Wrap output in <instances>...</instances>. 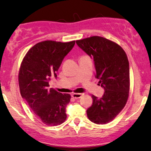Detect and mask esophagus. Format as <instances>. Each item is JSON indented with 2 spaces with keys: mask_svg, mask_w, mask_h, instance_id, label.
Listing matches in <instances>:
<instances>
[{
  "mask_svg": "<svg viewBox=\"0 0 151 151\" xmlns=\"http://www.w3.org/2000/svg\"><path fill=\"white\" fill-rule=\"evenodd\" d=\"M83 95V93H73L71 94V96L75 99H80Z\"/></svg>",
  "mask_w": 151,
  "mask_h": 151,
  "instance_id": "1",
  "label": "esophagus"
}]
</instances>
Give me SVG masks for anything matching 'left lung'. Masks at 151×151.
Returning <instances> with one entry per match:
<instances>
[{
  "label": "left lung",
  "instance_id": "left-lung-1",
  "mask_svg": "<svg viewBox=\"0 0 151 151\" xmlns=\"http://www.w3.org/2000/svg\"><path fill=\"white\" fill-rule=\"evenodd\" d=\"M93 58L96 78L104 89L100 99L92 94L93 104L86 114L91 122L104 124L112 121L126 104L130 90L129 63L121 46L99 36L76 40Z\"/></svg>",
  "mask_w": 151,
  "mask_h": 151
}]
</instances>
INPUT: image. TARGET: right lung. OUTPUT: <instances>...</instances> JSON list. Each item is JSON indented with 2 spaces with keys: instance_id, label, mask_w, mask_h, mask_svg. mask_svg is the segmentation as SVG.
<instances>
[{
  "instance_id": "obj_1",
  "label": "right lung",
  "mask_w": 151,
  "mask_h": 151,
  "mask_svg": "<svg viewBox=\"0 0 151 151\" xmlns=\"http://www.w3.org/2000/svg\"><path fill=\"white\" fill-rule=\"evenodd\" d=\"M75 41L45 40L33 46L22 59L19 72L20 94L35 114L48 126H57L66 119L69 94L48 88L51 76L57 78L62 61Z\"/></svg>"
}]
</instances>
